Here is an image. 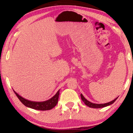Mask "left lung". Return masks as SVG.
<instances>
[{
    "label": "left lung",
    "mask_w": 133,
    "mask_h": 133,
    "mask_svg": "<svg viewBox=\"0 0 133 133\" xmlns=\"http://www.w3.org/2000/svg\"><path fill=\"white\" fill-rule=\"evenodd\" d=\"M81 99L83 101V102L84 103V104L87 105V106H89L90 107H91V108H102V107H106L107 106H109L110 104H111L113 103L114 102L117 100V99L118 98V97L117 98H115L114 100L112 101L111 102H110L108 103H104V104H96V103H93L87 101L86 99L84 98L82 94H81Z\"/></svg>",
    "instance_id": "obj_1"
}]
</instances>
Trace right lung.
Returning a JSON list of instances; mask_svg holds the SVG:
<instances>
[{"label": "right lung", "mask_w": 133, "mask_h": 133, "mask_svg": "<svg viewBox=\"0 0 133 133\" xmlns=\"http://www.w3.org/2000/svg\"><path fill=\"white\" fill-rule=\"evenodd\" d=\"M14 92L20 101L23 103L24 106H26L30 108L38 110H49L54 108L57 104L58 102V98L59 95V90L56 92V94L50 99L44 102H33L27 100L26 99L22 97L14 91Z\"/></svg>", "instance_id": "add662e5"}]
</instances>
